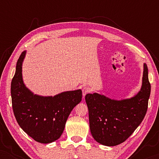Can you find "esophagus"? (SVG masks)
<instances>
[{"instance_id": "34e87169", "label": "esophagus", "mask_w": 159, "mask_h": 159, "mask_svg": "<svg viewBox=\"0 0 159 159\" xmlns=\"http://www.w3.org/2000/svg\"><path fill=\"white\" fill-rule=\"evenodd\" d=\"M82 90V95H83V97H84L87 93L90 92V88H89L88 87H83Z\"/></svg>"}]
</instances>
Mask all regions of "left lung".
<instances>
[{"mask_svg":"<svg viewBox=\"0 0 159 159\" xmlns=\"http://www.w3.org/2000/svg\"><path fill=\"white\" fill-rule=\"evenodd\" d=\"M151 94L147 65L143 64L140 90L131 98L111 99L98 93H88L85 101L93 138L106 146L125 142L140 125L147 112Z\"/></svg>","mask_w":159,"mask_h":159,"instance_id":"left-lung-1","label":"left lung"}]
</instances>
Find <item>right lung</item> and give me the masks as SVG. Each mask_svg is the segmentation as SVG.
I'll return each instance as SVG.
<instances>
[{"label":"right lung","mask_w":159,"mask_h":159,"mask_svg":"<svg viewBox=\"0 0 159 159\" xmlns=\"http://www.w3.org/2000/svg\"><path fill=\"white\" fill-rule=\"evenodd\" d=\"M23 51L16 63L11 84L12 108L16 121L30 137L40 143L58 140L64 132L69 115L82 101V90L61 93L54 96L34 94L22 79Z\"/></svg>","instance_id":"1"}]
</instances>
